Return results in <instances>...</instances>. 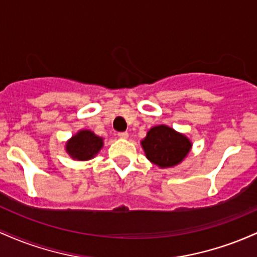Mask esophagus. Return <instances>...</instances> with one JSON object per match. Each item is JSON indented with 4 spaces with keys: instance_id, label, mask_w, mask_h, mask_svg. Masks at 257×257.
<instances>
[{
    "instance_id": "obj_1",
    "label": "esophagus",
    "mask_w": 257,
    "mask_h": 257,
    "mask_svg": "<svg viewBox=\"0 0 257 257\" xmlns=\"http://www.w3.org/2000/svg\"><path fill=\"white\" fill-rule=\"evenodd\" d=\"M118 137L120 139H126V138L129 137V134L126 132H122V133H118Z\"/></svg>"
}]
</instances>
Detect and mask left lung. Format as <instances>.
<instances>
[{"label": "left lung", "mask_w": 257, "mask_h": 257, "mask_svg": "<svg viewBox=\"0 0 257 257\" xmlns=\"http://www.w3.org/2000/svg\"><path fill=\"white\" fill-rule=\"evenodd\" d=\"M147 159L161 168L175 167L188 155L192 143L168 125H156L141 141Z\"/></svg>", "instance_id": "1"}]
</instances>
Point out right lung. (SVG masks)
I'll list each match as a JSON object with an SVG mask.
<instances>
[{"label": "right lung", "mask_w": 257, "mask_h": 257, "mask_svg": "<svg viewBox=\"0 0 257 257\" xmlns=\"http://www.w3.org/2000/svg\"><path fill=\"white\" fill-rule=\"evenodd\" d=\"M104 141L90 131H79L66 143V152L77 161H88L98 155Z\"/></svg>", "instance_id": "add662e5"}]
</instances>
